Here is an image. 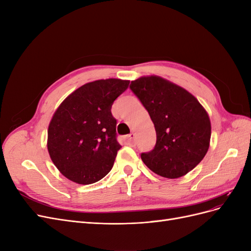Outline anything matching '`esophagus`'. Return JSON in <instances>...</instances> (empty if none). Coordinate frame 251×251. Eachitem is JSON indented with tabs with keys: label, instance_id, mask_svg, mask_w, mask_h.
I'll return each instance as SVG.
<instances>
[{
	"label": "esophagus",
	"instance_id": "obj_1",
	"mask_svg": "<svg viewBox=\"0 0 251 251\" xmlns=\"http://www.w3.org/2000/svg\"><path fill=\"white\" fill-rule=\"evenodd\" d=\"M135 138H136V134L132 132V133H130V134L126 136V141L127 142H133L135 140Z\"/></svg>",
	"mask_w": 251,
	"mask_h": 251
}]
</instances>
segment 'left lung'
<instances>
[{
    "instance_id": "left-lung-1",
    "label": "left lung",
    "mask_w": 251,
    "mask_h": 251,
    "mask_svg": "<svg viewBox=\"0 0 251 251\" xmlns=\"http://www.w3.org/2000/svg\"><path fill=\"white\" fill-rule=\"evenodd\" d=\"M130 88L148 110L157 135L154 150L141 154L143 163L164 178L184 176L208 151L206 110L187 90L157 75L132 80Z\"/></svg>"
}]
</instances>
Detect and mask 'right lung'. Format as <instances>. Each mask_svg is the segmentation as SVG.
Segmentation results:
<instances>
[{
    "label": "right lung",
    "instance_id": "add662e5",
    "mask_svg": "<svg viewBox=\"0 0 251 251\" xmlns=\"http://www.w3.org/2000/svg\"><path fill=\"white\" fill-rule=\"evenodd\" d=\"M130 80L91 81L72 92L53 114L47 148L52 162L66 178L92 184L113 168L118 150L116 119L111 108Z\"/></svg>",
    "mask_w": 251,
    "mask_h": 251
}]
</instances>
